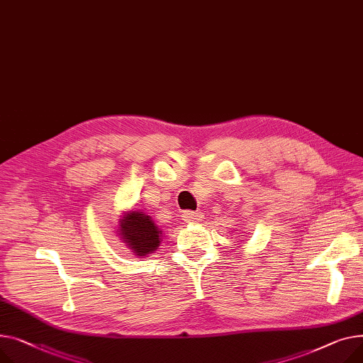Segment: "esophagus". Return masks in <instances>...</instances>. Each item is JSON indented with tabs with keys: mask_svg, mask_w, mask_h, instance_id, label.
<instances>
[{
	"mask_svg": "<svg viewBox=\"0 0 363 363\" xmlns=\"http://www.w3.org/2000/svg\"><path fill=\"white\" fill-rule=\"evenodd\" d=\"M203 219V216L199 211H185L182 214V220L185 223H199Z\"/></svg>",
	"mask_w": 363,
	"mask_h": 363,
	"instance_id": "1",
	"label": "esophagus"
}]
</instances>
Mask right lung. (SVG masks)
I'll use <instances>...</instances> for the list:
<instances>
[{"mask_svg": "<svg viewBox=\"0 0 363 363\" xmlns=\"http://www.w3.org/2000/svg\"><path fill=\"white\" fill-rule=\"evenodd\" d=\"M118 232L127 247L138 257H146L156 251L162 240V230L155 225L152 217L143 211H130L121 216Z\"/></svg>", "mask_w": 363, "mask_h": 363, "instance_id": "1", "label": "right lung"}]
</instances>
